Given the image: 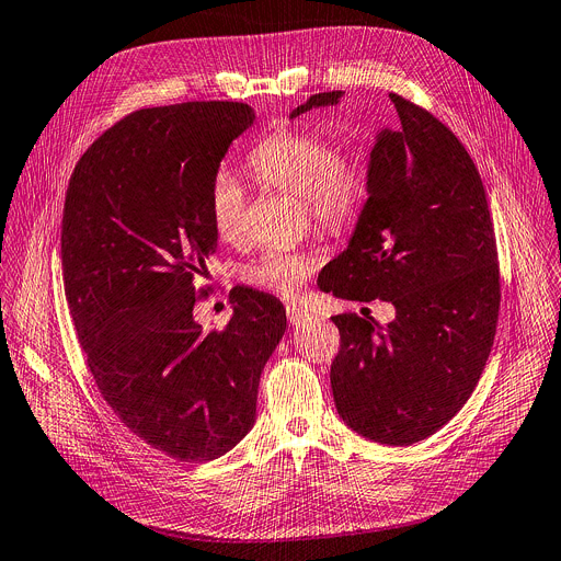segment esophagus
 I'll return each mask as SVG.
<instances>
[{
    "label": "esophagus",
    "mask_w": 561,
    "mask_h": 561,
    "mask_svg": "<svg viewBox=\"0 0 561 561\" xmlns=\"http://www.w3.org/2000/svg\"><path fill=\"white\" fill-rule=\"evenodd\" d=\"M312 314L306 308H298V306H287V321L289 325H300L306 323Z\"/></svg>",
    "instance_id": "1"
}]
</instances>
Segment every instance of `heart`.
<instances>
[{
	"mask_svg": "<svg viewBox=\"0 0 561 561\" xmlns=\"http://www.w3.org/2000/svg\"><path fill=\"white\" fill-rule=\"evenodd\" d=\"M251 168L267 186L304 199L314 225L323 229L348 227L366 199V168L351 150H336L317 133L278 130L251 152ZM208 213L215 233L236 240L242 231L244 191L229 170L215 172L208 191ZM317 255L294 249H267L244 270L251 285L294 294L312 267Z\"/></svg>",
	"mask_w": 561,
	"mask_h": 561,
	"instance_id": "b5f03b06",
	"label": "heart"
}]
</instances>
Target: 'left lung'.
I'll return each mask as SVG.
<instances>
[{"instance_id": "left-lung-1", "label": "left lung", "mask_w": 561, "mask_h": 561, "mask_svg": "<svg viewBox=\"0 0 561 561\" xmlns=\"http://www.w3.org/2000/svg\"><path fill=\"white\" fill-rule=\"evenodd\" d=\"M323 92L298 105H336ZM398 127H381L346 251L323 276L339 298H381L391 323L336 314L341 348L330 368L339 417L391 447L436 434L469 400L490 357L501 283L496 240L477 165L434 114L391 94ZM321 278V276H319Z\"/></svg>"}]
</instances>
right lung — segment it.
Returning <instances> with one entry per match:
<instances>
[{"label": "right lung", "mask_w": 561, "mask_h": 561, "mask_svg": "<svg viewBox=\"0 0 561 561\" xmlns=\"http://www.w3.org/2000/svg\"><path fill=\"white\" fill-rule=\"evenodd\" d=\"M247 103L139 110L80 157L62 215V276L101 396L152 449L184 462L233 449L255 422L257 381L287 319L238 289L222 332L193 319L195 278L218 247L208 191Z\"/></svg>", "instance_id": "right-lung-1"}]
</instances>
